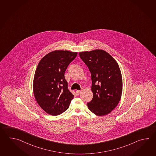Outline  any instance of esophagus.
I'll return each mask as SVG.
<instances>
[{"label": "esophagus", "mask_w": 156, "mask_h": 156, "mask_svg": "<svg viewBox=\"0 0 156 156\" xmlns=\"http://www.w3.org/2000/svg\"><path fill=\"white\" fill-rule=\"evenodd\" d=\"M81 92V91L80 90H76V94L77 95H79L80 93Z\"/></svg>", "instance_id": "1"}]
</instances>
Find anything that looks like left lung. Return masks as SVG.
Returning <instances> with one entry per match:
<instances>
[{"label":"left lung","instance_id":"left-lung-1","mask_svg":"<svg viewBox=\"0 0 156 156\" xmlns=\"http://www.w3.org/2000/svg\"><path fill=\"white\" fill-rule=\"evenodd\" d=\"M91 73L92 99L89 110L101 116L108 115L117 105L122 92V78L117 62L103 50L80 53Z\"/></svg>","mask_w":156,"mask_h":156}]
</instances>
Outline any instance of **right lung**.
Returning a JSON list of instances; mask_svg holds the SVG:
<instances>
[{"label": "right lung", "instance_id": "right-lung-1", "mask_svg": "<svg viewBox=\"0 0 156 156\" xmlns=\"http://www.w3.org/2000/svg\"><path fill=\"white\" fill-rule=\"evenodd\" d=\"M77 55L67 51H51L39 62L33 80V92L39 106L49 115H61L74 95L68 89L64 73Z\"/></svg>", "mask_w": 156, "mask_h": 156}]
</instances>
